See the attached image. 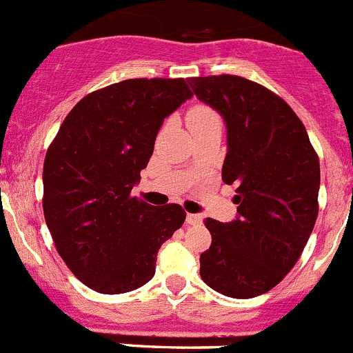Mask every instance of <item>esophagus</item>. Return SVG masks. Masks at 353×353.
I'll return each mask as SVG.
<instances>
[{"mask_svg":"<svg viewBox=\"0 0 353 353\" xmlns=\"http://www.w3.org/2000/svg\"><path fill=\"white\" fill-rule=\"evenodd\" d=\"M203 217L199 214H187V223L191 224V226H196V224H201Z\"/></svg>","mask_w":353,"mask_h":353,"instance_id":"34e87169","label":"esophagus"}]
</instances>
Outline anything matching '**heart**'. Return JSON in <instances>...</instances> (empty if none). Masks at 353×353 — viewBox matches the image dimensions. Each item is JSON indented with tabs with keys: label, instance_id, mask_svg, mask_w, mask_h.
I'll use <instances>...</instances> for the list:
<instances>
[{
	"label": "heart",
	"instance_id": "obj_1",
	"mask_svg": "<svg viewBox=\"0 0 353 353\" xmlns=\"http://www.w3.org/2000/svg\"><path fill=\"white\" fill-rule=\"evenodd\" d=\"M217 120H219L217 113H215L212 108H208V105H194V108L189 111V114H187V123H189L191 129Z\"/></svg>",
	"mask_w": 353,
	"mask_h": 353
}]
</instances>
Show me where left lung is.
Segmentation results:
<instances>
[{"mask_svg":"<svg viewBox=\"0 0 353 353\" xmlns=\"http://www.w3.org/2000/svg\"><path fill=\"white\" fill-rule=\"evenodd\" d=\"M192 92L223 114V182L235 185L232 223L210 219L199 276L215 292L251 299L293 269L318 215L320 161L301 118L261 84L240 76L191 77Z\"/></svg>","mask_w":353,"mask_h":353,"instance_id":"left-lung-1","label":"left lung"}]
</instances>
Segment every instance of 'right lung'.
I'll return each mask as SVG.
<instances>
[{"label": "right lung", "instance_id": "add662e5", "mask_svg": "<svg viewBox=\"0 0 353 353\" xmlns=\"http://www.w3.org/2000/svg\"><path fill=\"white\" fill-rule=\"evenodd\" d=\"M192 92L185 79H125L83 97L43 161V217L56 251L99 293L132 292L155 274L161 245L185 221L180 205L130 194L162 121Z\"/></svg>", "mask_w": 353, "mask_h": 353}]
</instances>
